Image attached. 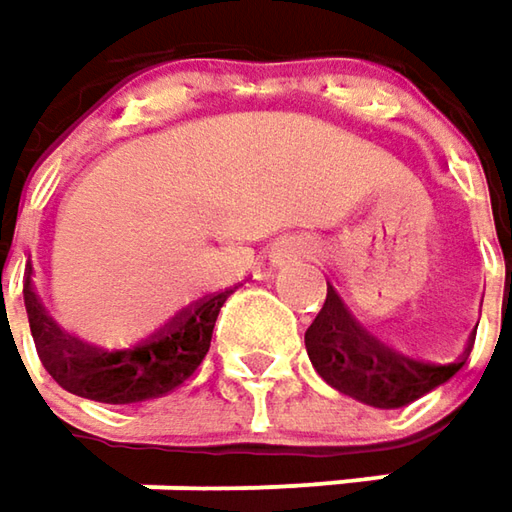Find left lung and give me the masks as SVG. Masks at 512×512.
I'll list each match as a JSON object with an SVG mask.
<instances>
[{"label":"left lung","instance_id":"1","mask_svg":"<svg viewBox=\"0 0 512 512\" xmlns=\"http://www.w3.org/2000/svg\"><path fill=\"white\" fill-rule=\"evenodd\" d=\"M470 348L473 345L467 343L448 365L405 357L357 326L337 294H328L306 331V351L317 374L340 394L371 408H402L445 385L465 365Z\"/></svg>","mask_w":512,"mask_h":512}]
</instances>
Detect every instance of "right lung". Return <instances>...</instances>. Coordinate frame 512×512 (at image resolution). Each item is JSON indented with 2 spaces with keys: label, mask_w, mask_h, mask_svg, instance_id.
Wrapping results in <instances>:
<instances>
[{
  "label": "right lung",
  "mask_w": 512,
  "mask_h": 512,
  "mask_svg": "<svg viewBox=\"0 0 512 512\" xmlns=\"http://www.w3.org/2000/svg\"><path fill=\"white\" fill-rule=\"evenodd\" d=\"M229 294L232 289L206 294L169 317L141 343L118 351L67 334L30 286L25 289V309L39 360L64 391L104 405H133L164 397L195 374L209 351L212 328Z\"/></svg>",
  "instance_id": "obj_1"
}]
</instances>
